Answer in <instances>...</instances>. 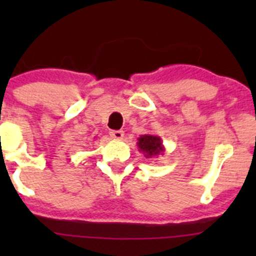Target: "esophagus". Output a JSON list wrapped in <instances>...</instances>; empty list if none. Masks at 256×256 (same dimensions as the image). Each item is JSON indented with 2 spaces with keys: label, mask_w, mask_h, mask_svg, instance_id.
I'll list each match as a JSON object with an SVG mask.
<instances>
[{
  "label": "esophagus",
  "mask_w": 256,
  "mask_h": 256,
  "mask_svg": "<svg viewBox=\"0 0 256 256\" xmlns=\"http://www.w3.org/2000/svg\"><path fill=\"white\" fill-rule=\"evenodd\" d=\"M124 131L122 130H114L110 132V136H112V138H116V140H121V138H124Z\"/></svg>",
  "instance_id": "esophagus-1"
}]
</instances>
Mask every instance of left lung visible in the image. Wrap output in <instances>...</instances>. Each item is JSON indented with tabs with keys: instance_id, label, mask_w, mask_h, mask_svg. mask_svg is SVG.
Masks as SVG:
<instances>
[{
	"instance_id": "8db88e82",
	"label": "left lung",
	"mask_w": 256,
	"mask_h": 256,
	"mask_svg": "<svg viewBox=\"0 0 256 256\" xmlns=\"http://www.w3.org/2000/svg\"><path fill=\"white\" fill-rule=\"evenodd\" d=\"M138 151L142 152L146 158H154L164 152L161 138L156 135H141L138 138Z\"/></svg>"
}]
</instances>
